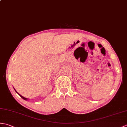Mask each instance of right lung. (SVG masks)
Here are the masks:
<instances>
[{
  "instance_id": "obj_1",
  "label": "right lung",
  "mask_w": 127,
  "mask_h": 127,
  "mask_svg": "<svg viewBox=\"0 0 127 127\" xmlns=\"http://www.w3.org/2000/svg\"><path fill=\"white\" fill-rule=\"evenodd\" d=\"M14 90H15V91H16V93H17L18 94V95H19V96H20V97H22V98L23 99H24V100H28V98H25V97H23V96H22V95H20V94H19L18 93V92H17V91H16V90H15V89H14Z\"/></svg>"
}]
</instances>
